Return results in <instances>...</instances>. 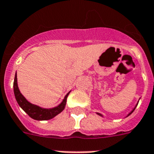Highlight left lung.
Instances as JSON below:
<instances>
[{
    "mask_svg": "<svg viewBox=\"0 0 154 154\" xmlns=\"http://www.w3.org/2000/svg\"><path fill=\"white\" fill-rule=\"evenodd\" d=\"M137 105H138V104H137ZM136 105V106H137ZM135 107H136V106H135ZM135 108H134V109H133V110L132 111H131V113H129V114L128 115V116H129V115H130V114H131V113H132V112H133V111H134V110H135ZM98 114H99V115H100V116H102V114H100V113H98Z\"/></svg>",
    "mask_w": 154,
    "mask_h": 154,
    "instance_id": "obj_1",
    "label": "left lung"
}]
</instances>
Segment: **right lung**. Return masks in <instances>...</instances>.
<instances>
[{"instance_id":"1","label":"right lung","mask_w":154,"mask_h":154,"mask_svg":"<svg viewBox=\"0 0 154 154\" xmlns=\"http://www.w3.org/2000/svg\"><path fill=\"white\" fill-rule=\"evenodd\" d=\"M13 88L15 99H16V101H17L19 106L21 107L22 109L25 111L26 113L29 115L31 118L37 120V121H47V120H50V119L53 118L56 115L61 113L62 111L64 109V108H65L66 103V99L67 97H68V95L69 94V92L67 93L64 99L63 100V102L58 106L51 108V109H44V108H41V107L38 106L33 105L32 103H29L26 99L25 97L22 95L20 91H19V87H18L17 74L16 73H15V80H14Z\"/></svg>"}]
</instances>
